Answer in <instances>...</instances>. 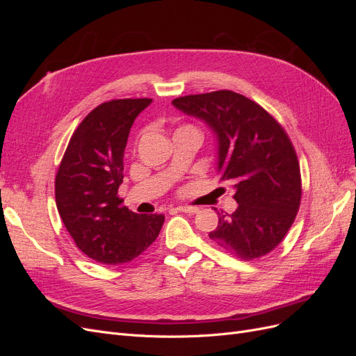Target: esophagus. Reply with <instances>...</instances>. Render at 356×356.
I'll use <instances>...</instances> for the list:
<instances>
[{"label": "esophagus", "mask_w": 356, "mask_h": 356, "mask_svg": "<svg viewBox=\"0 0 356 356\" xmlns=\"http://www.w3.org/2000/svg\"><path fill=\"white\" fill-rule=\"evenodd\" d=\"M177 211L178 212H186V213H196V212H199V208H196V207H178Z\"/></svg>", "instance_id": "obj_1"}]
</instances>
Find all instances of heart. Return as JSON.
Instances as JSON below:
<instances>
[{"instance_id": "obj_1", "label": "heart", "mask_w": 356, "mask_h": 356, "mask_svg": "<svg viewBox=\"0 0 356 356\" xmlns=\"http://www.w3.org/2000/svg\"><path fill=\"white\" fill-rule=\"evenodd\" d=\"M182 132H193V134H199L196 127H193V126H181V127H178V129H177V131H175V134H174V135H177V134H182Z\"/></svg>"}]
</instances>
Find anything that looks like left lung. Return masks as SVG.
Masks as SVG:
<instances>
[{"label":"left lung","instance_id":"1","mask_svg":"<svg viewBox=\"0 0 356 356\" xmlns=\"http://www.w3.org/2000/svg\"><path fill=\"white\" fill-rule=\"evenodd\" d=\"M172 105L213 132L220 181L236 191L238 208L227 215L218 212L209 238L242 260L273 251L293 225L301 199L297 154L282 126L232 90L182 96Z\"/></svg>","mask_w":356,"mask_h":356}]
</instances>
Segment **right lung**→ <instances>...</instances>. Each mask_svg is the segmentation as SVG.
<instances>
[{
	"label": "right lung",
	"mask_w": 356,
	"mask_h": 356,
	"mask_svg": "<svg viewBox=\"0 0 356 356\" xmlns=\"http://www.w3.org/2000/svg\"><path fill=\"white\" fill-rule=\"evenodd\" d=\"M153 99H114L86 115L70 139L55 181L56 207L79 250L102 264L132 261L152 245L161 213L123 207V156L129 132Z\"/></svg>",
	"instance_id": "obj_1"
}]
</instances>
